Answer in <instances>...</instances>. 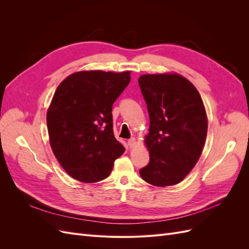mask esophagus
<instances>
[{"label":"esophagus","mask_w":249,"mask_h":249,"mask_svg":"<svg viewBox=\"0 0 249 249\" xmlns=\"http://www.w3.org/2000/svg\"><path fill=\"white\" fill-rule=\"evenodd\" d=\"M127 144H129L130 148L135 147V146H136V139H135V138H131V139H129V141H127Z\"/></svg>","instance_id":"esophagus-1"}]
</instances>
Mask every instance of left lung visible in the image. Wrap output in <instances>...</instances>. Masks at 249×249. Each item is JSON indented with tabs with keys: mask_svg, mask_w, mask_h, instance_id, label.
Returning a JSON list of instances; mask_svg holds the SVG:
<instances>
[{
	"mask_svg": "<svg viewBox=\"0 0 249 249\" xmlns=\"http://www.w3.org/2000/svg\"><path fill=\"white\" fill-rule=\"evenodd\" d=\"M138 83L149 115L144 137L149 163L139 173L153 186L178 184L196 165L205 145V105L192 83L177 72L142 74Z\"/></svg>",
	"mask_w": 249,
	"mask_h": 249,
	"instance_id": "left-lung-1",
	"label": "left lung"
}]
</instances>
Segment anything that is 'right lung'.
<instances>
[{
    "label": "right lung",
    "instance_id": "add662e5",
    "mask_svg": "<svg viewBox=\"0 0 249 249\" xmlns=\"http://www.w3.org/2000/svg\"><path fill=\"white\" fill-rule=\"evenodd\" d=\"M130 80V71H81L57 87L47 112L50 144L72 178L100 182L124 153L113 134L111 111Z\"/></svg>",
    "mask_w": 249,
    "mask_h": 249
}]
</instances>
